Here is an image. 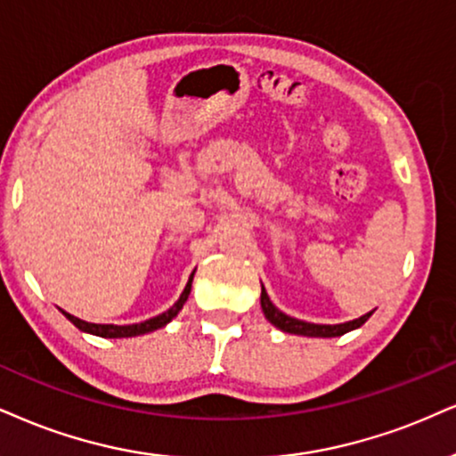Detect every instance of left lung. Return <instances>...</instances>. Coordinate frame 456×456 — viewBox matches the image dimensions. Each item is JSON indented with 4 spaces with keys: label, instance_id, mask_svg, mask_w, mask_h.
<instances>
[{
    "label": "left lung",
    "instance_id": "obj_1",
    "mask_svg": "<svg viewBox=\"0 0 456 456\" xmlns=\"http://www.w3.org/2000/svg\"><path fill=\"white\" fill-rule=\"evenodd\" d=\"M260 302H262V311H264V314H266V319L274 325V328H279V330H283V331H289V334L319 336V338H334V336L346 334V331H351V330L359 328V325H363V323L370 319V314H372V313H365L363 317L353 319V322H346V323H338V325L306 323V322H300V319L289 317V314L281 313L279 308L274 306L273 302H271V297H268L266 289H264V285H262Z\"/></svg>",
    "mask_w": 456,
    "mask_h": 456
}]
</instances>
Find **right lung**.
Segmentation results:
<instances>
[{"mask_svg": "<svg viewBox=\"0 0 456 456\" xmlns=\"http://www.w3.org/2000/svg\"><path fill=\"white\" fill-rule=\"evenodd\" d=\"M192 277L194 273L190 274V281L188 285H185V289L182 291V296H179V300L173 305L168 311H165L159 317H151L148 322L143 323H133V325H101V323H88V322H82V319L73 317V314L65 313V317L69 319V322L76 325L77 330L82 331H88V334H94V336H101V338H131V336H139V334H148V331H154L162 328V325H167L171 322L175 314L182 311V306L185 305V300H188L190 296V289H192Z\"/></svg>", "mask_w": 456, "mask_h": 456, "instance_id": "obj_1", "label": "right lung"}]
</instances>
